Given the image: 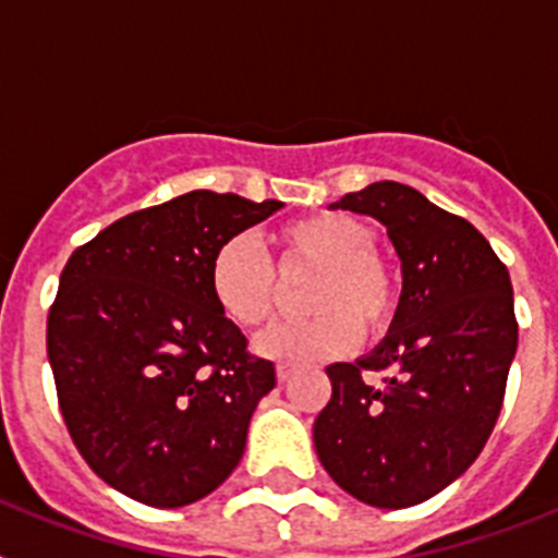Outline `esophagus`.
<instances>
[{
    "instance_id": "esophagus-1",
    "label": "esophagus",
    "mask_w": 558,
    "mask_h": 558,
    "mask_svg": "<svg viewBox=\"0 0 558 558\" xmlns=\"http://www.w3.org/2000/svg\"><path fill=\"white\" fill-rule=\"evenodd\" d=\"M293 377V366H276V379H279V383H288V379Z\"/></svg>"
}]
</instances>
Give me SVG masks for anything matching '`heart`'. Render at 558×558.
<instances>
[{"label":"heart","mask_w":558,"mask_h":558,"mask_svg":"<svg viewBox=\"0 0 558 558\" xmlns=\"http://www.w3.org/2000/svg\"><path fill=\"white\" fill-rule=\"evenodd\" d=\"M282 268L318 270L307 293L310 322L279 324L256 338V354L282 363H324L357 343L360 329L374 338L391 327L399 288L391 265L374 251L366 220L324 211L279 231ZM209 293L236 327H259L282 302L274 263L245 234L223 240L209 259Z\"/></svg>","instance_id":"obj_1"}]
</instances>
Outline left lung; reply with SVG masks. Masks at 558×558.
Listing matches in <instances>:
<instances>
[{
	"mask_svg": "<svg viewBox=\"0 0 558 558\" xmlns=\"http://www.w3.org/2000/svg\"><path fill=\"white\" fill-rule=\"evenodd\" d=\"M332 209L386 226L402 295L372 352L327 368L332 399L313 425L315 452L360 502L408 509L470 470L500 416L517 352L509 270L475 226L413 186L377 181ZM363 371L389 377L372 387Z\"/></svg>",
	"mask_w": 558,
	"mask_h": 558,
	"instance_id": "left-lung-1",
	"label": "left lung"
}]
</instances>
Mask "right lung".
<instances>
[{
    "label": "right lung",
    "mask_w": 558,
    "mask_h": 558,
    "mask_svg": "<svg viewBox=\"0 0 558 558\" xmlns=\"http://www.w3.org/2000/svg\"><path fill=\"white\" fill-rule=\"evenodd\" d=\"M282 206L195 190L69 256L47 318L58 405L88 466L131 500L190 506L243 458L276 372L211 302L209 259Z\"/></svg>",
    "instance_id": "obj_1"
}]
</instances>
